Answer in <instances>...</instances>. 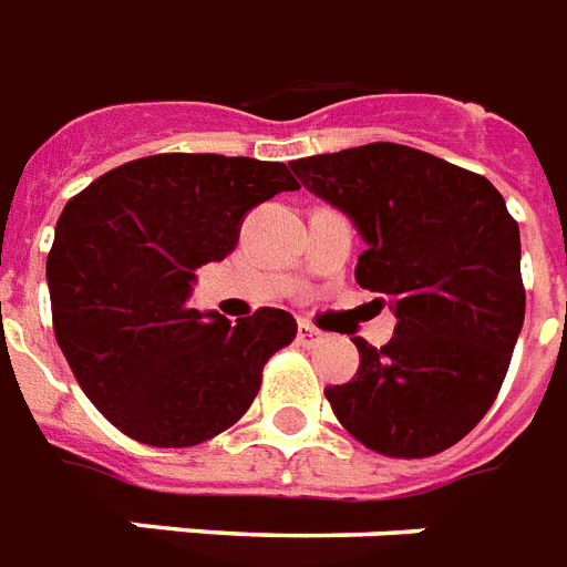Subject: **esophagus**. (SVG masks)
Returning a JSON list of instances; mask_svg holds the SVG:
<instances>
[{
  "instance_id": "1",
  "label": "esophagus",
  "mask_w": 567,
  "mask_h": 567,
  "mask_svg": "<svg viewBox=\"0 0 567 567\" xmlns=\"http://www.w3.org/2000/svg\"><path fill=\"white\" fill-rule=\"evenodd\" d=\"M298 346H305V348H316L321 342V333L316 328H310V324H307V321H301V324H298Z\"/></svg>"
}]
</instances>
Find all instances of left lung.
<instances>
[{
	"mask_svg": "<svg viewBox=\"0 0 567 567\" xmlns=\"http://www.w3.org/2000/svg\"><path fill=\"white\" fill-rule=\"evenodd\" d=\"M354 221L360 287L389 298L395 337H357L360 369L328 386L342 427L383 456L421 460L488 412L524 324L518 221L483 175L398 143L289 163Z\"/></svg>",
	"mask_w": 567,
	"mask_h": 567,
	"instance_id": "obj_1",
	"label": "left lung"
}]
</instances>
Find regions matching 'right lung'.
Masks as SVG:
<instances>
[{
    "instance_id": "add662e5",
    "label": "right lung",
    "mask_w": 567,
    "mask_h": 567,
    "mask_svg": "<svg viewBox=\"0 0 567 567\" xmlns=\"http://www.w3.org/2000/svg\"><path fill=\"white\" fill-rule=\"evenodd\" d=\"M287 189L298 184L284 163L155 155L66 202L47 260L54 339L125 436L189 447L246 415L296 319L262 307L230 324L187 301L196 271L237 248L248 210Z\"/></svg>"
}]
</instances>
